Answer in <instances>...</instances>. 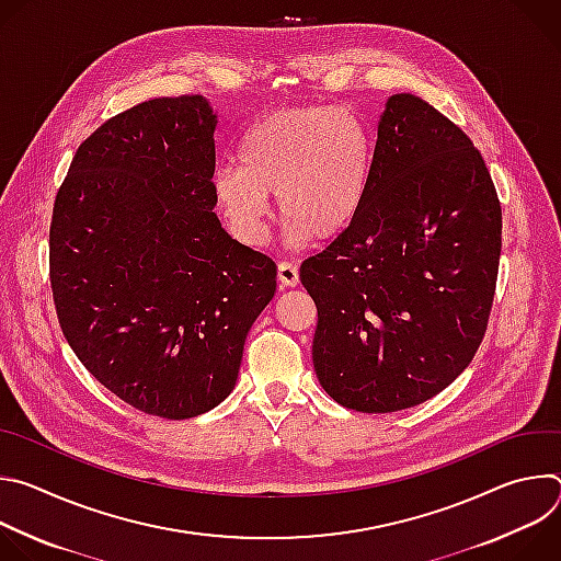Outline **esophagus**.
I'll return each mask as SVG.
<instances>
[{
  "label": "esophagus",
  "instance_id": "34e87169",
  "mask_svg": "<svg viewBox=\"0 0 561 561\" xmlns=\"http://www.w3.org/2000/svg\"><path fill=\"white\" fill-rule=\"evenodd\" d=\"M277 279H279L282 288H293V286H297V284H299V271H297V266L290 264V262H282V264L277 266Z\"/></svg>",
  "mask_w": 561,
  "mask_h": 561
}]
</instances>
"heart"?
Returning a JSON list of instances; mask_svg holds the SVG:
<instances>
[{
	"label": "heart",
	"instance_id": "heart-1",
	"mask_svg": "<svg viewBox=\"0 0 561 561\" xmlns=\"http://www.w3.org/2000/svg\"><path fill=\"white\" fill-rule=\"evenodd\" d=\"M239 162L213 173V195L228 228L247 244L262 239L271 195L288 244L331 242L362 213L373 175V139L346 108L295 106L253 124Z\"/></svg>",
	"mask_w": 561,
	"mask_h": 561
}]
</instances>
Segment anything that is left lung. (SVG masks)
<instances>
[{"instance_id":"8db88e82","label":"left lung","mask_w":561,"mask_h":561,"mask_svg":"<svg viewBox=\"0 0 561 561\" xmlns=\"http://www.w3.org/2000/svg\"><path fill=\"white\" fill-rule=\"evenodd\" d=\"M500 253L502 206L482 154L422 98L390 95L362 213L299 268L317 306L319 383L359 413L442 392L486 333Z\"/></svg>"}]
</instances>
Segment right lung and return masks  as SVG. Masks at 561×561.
Returning <instances> with one entry per match:
<instances>
[{
	"instance_id": "add662e5",
	"label": "right lung",
	"mask_w": 561,
	"mask_h": 561,
	"mask_svg": "<svg viewBox=\"0 0 561 561\" xmlns=\"http://www.w3.org/2000/svg\"><path fill=\"white\" fill-rule=\"evenodd\" d=\"M217 113L141 102L77 148L50 224V286L77 359L133 409L197 417L230 394L277 266L215 213Z\"/></svg>"
}]
</instances>
